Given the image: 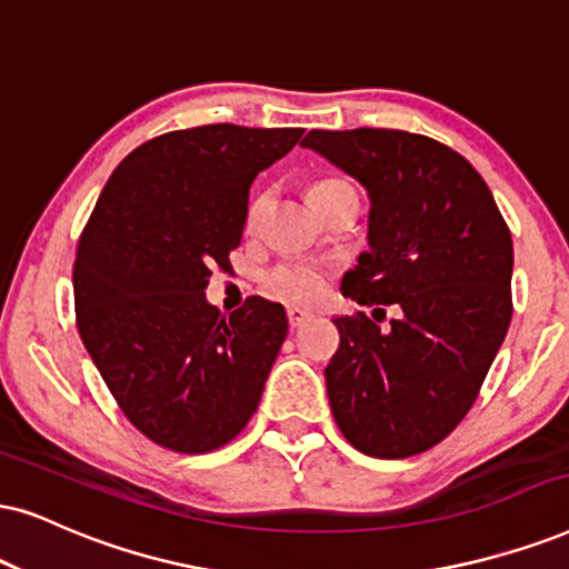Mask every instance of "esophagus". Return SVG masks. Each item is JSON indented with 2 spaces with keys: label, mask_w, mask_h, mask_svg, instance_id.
Returning a JSON list of instances; mask_svg holds the SVG:
<instances>
[{
  "label": "esophagus",
  "mask_w": 569,
  "mask_h": 569,
  "mask_svg": "<svg viewBox=\"0 0 569 569\" xmlns=\"http://www.w3.org/2000/svg\"><path fill=\"white\" fill-rule=\"evenodd\" d=\"M286 318H289L291 328H299V326H305L309 318H312V312H309V309H301V307H289L286 309Z\"/></svg>",
  "instance_id": "1"
}]
</instances>
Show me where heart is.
Returning a JSON list of instances; mask_svg holds the SVG:
<instances>
[{
  "mask_svg": "<svg viewBox=\"0 0 569 569\" xmlns=\"http://www.w3.org/2000/svg\"><path fill=\"white\" fill-rule=\"evenodd\" d=\"M347 181H338V178H322V181H315L309 186V199H320L328 197V193L347 189ZM268 204V193H257L254 199L249 201V210H247V228H251L260 222V214ZM264 289L276 297L286 299V301H297V305H312L318 301L322 293L328 289V278L326 272L315 264L307 262H280L276 268L268 270L264 276Z\"/></svg>",
  "mask_w": 569,
  "mask_h": 569,
  "instance_id": "b5f03b06",
  "label": "heart"
}]
</instances>
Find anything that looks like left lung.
I'll return each instance as SVG.
<instances>
[{
    "label": "left lung",
    "instance_id": "8db88e82",
    "mask_svg": "<svg viewBox=\"0 0 569 569\" xmlns=\"http://www.w3.org/2000/svg\"><path fill=\"white\" fill-rule=\"evenodd\" d=\"M305 147L370 193V251L343 276L357 305H397L380 330L336 318L330 412L355 449L405 459L476 405L512 320V236L480 172L446 143L393 128L309 131ZM383 312L386 309H376Z\"/></svg>",
    "mask_w": 569,
    "mask_h": 569
}]
</instances>
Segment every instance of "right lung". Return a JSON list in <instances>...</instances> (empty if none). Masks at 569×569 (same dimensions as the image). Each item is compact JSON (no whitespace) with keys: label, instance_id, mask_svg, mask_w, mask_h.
<instances>
[{"label":"right lung","instance_id":"obj_1","mask_svg":"<svg viewBox=\"0 0 569 569\" xmlns=\"http://www.w3.org/2000/svg\"><path fill=\"white\" fill-rule=\"evenodd\" d=\"M305 128L214 123L136 147L99 193L76 249V322L107 388L149 441L214 451L247 428L280 343L283 307L249 297L226 318L207 305L231 268L249 186Z\"/></svg>","mask_w":569,"mask_h":569}]
</instances>
